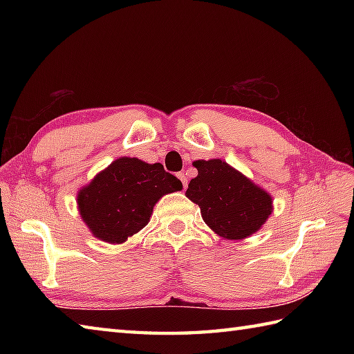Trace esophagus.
<instances>
[{"label":"esophagus","instance_id":"34e87169","mask_svg":"<svg viewBox=\"0 0 354 354\" xmlns=\"http://www.w3.org/2000/svg\"><path fill=\"white\" fill-rule=\"evenodd\" d=\"M176 176L179 178V181L183 183V187H184V189H185V187H187V176H185V173H184V171H179Z\"/></svg>","mask_w":354,"mask_h":354}]
</instances>
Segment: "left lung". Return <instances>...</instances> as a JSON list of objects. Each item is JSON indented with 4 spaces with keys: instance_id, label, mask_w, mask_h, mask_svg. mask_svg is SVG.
<instances>
[{
    "instance_id": "left-lung-1",
    "label": "left lung",
    "mask_w": 354,
    "mask_h": 354,
    "mask_svg": "<svg viewBox=\"0 0 354 354\" xmlns=\"http://www.w3.org/2000/svg\"><path fill=\"white\" fill-rule=\"evenodd\" d=\"M198 176L185 194L217 234L240 240L259 231L272 213V198L222 160L193 162Z\"/></svg>"
}]
</instances>
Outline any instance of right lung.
Returning <instances> with one entry per match:
<instances>
[{
	"label": "right lung",
	"instance_id": "right-lung-1",
	"mask_svg": "<svg viewBox=\"0 0 354 354\" xmlns=\"http://www.w3.org/2000/svg\"><path fill=\"white\" fill-rule=\"evenodd\" d=\"M181 189V181L160 162L118 158L80 190L77 204L95 237L123 243L146 227L158 199Z\"/></svg>",
	"mask_w": 354,
	"mask_h": 354
}]
</instances>
